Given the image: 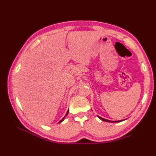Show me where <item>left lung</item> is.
Returning <instances> with one entry per match:
<instances>
[{
  "mask_svg": "<svg viewBox=\"0 0 156 156\" xmlns=\"http://www.w3.org/2000/svg\"><path fill=\"white\" fill-rule=\"evenodd\" d=\"M98 116V118L99 119H100V120H101L102 121H104V122H122V121H123V120H119V121H111V120H107V119H103V118H101V117H100V116Z\"/></svg>",
  "mask_w": 156,
  "mask_h": 156,
  "instance_id": "1",
  "label": "left lung"
}]
</instances>
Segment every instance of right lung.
Returning <instances> with one entry per match:
<instances>
[{
    "label": "right lung",
    "mask_w": 156,
    "mask_h": 156,
    "mask_svg": "<svg viewBox=\"0 0 156 156\" xmlns=\"http://www.w3.org/2000/svg\"><path fill=\"white\" fill-rule=\"evenodd\" d=\"M68 112H69V110H68V111H67V112H66V115L64 116V117L63 118V119H62V120H61L60 121H59V122H58V123H61V122H62V121H63V120H64V119H65V117H66V116L68 115Z\"/></svg>",
    "instance_id": "add662e5"
}]
</instances>
